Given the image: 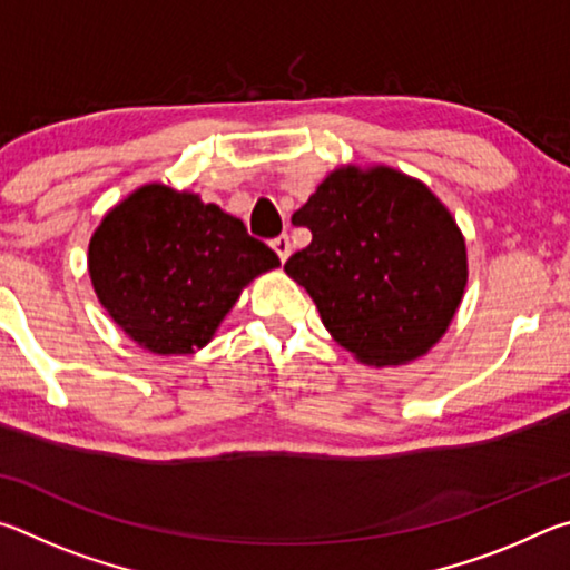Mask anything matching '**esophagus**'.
Listing matches in <instances>:
<instances>
[{"mask_svg": "<svg viewBox=\"0 0 570 570\" xmlns=\"http://www.w3.org/2000/svg\"><path fill=\"white\" fill-rule=\"evenodd\" d=\"M272 248L276 250V254H278V258H282V262H286V258L292 256V240H288V236H286V234L276 236V238L272 240Z\"/></svg>", "mask_w": 570, "mask_h": 570, "instance_id": "esophagus-1", "label": "esophagus"}]
</instances>
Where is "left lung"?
I'll use <instances>...</instances> for the list:
<instances>
[{
    "instance_id": "left-lung-1",
    "label": "left lung",
    "mask_w": 570,
    "mask_h": 570,
    "mask_svg": "<svg viewBox=\"0 0 570 570\" xmlns=\"http://www.w3.org/2000/svg\"><path fill=\"white\" fill-rule=\"evenodd\" d=\"M312 230L284 272L344 350L372 366L428 354L455 316L468 254L455 218L424 183L354 166L330 173L292 216Z\"/></svg>"
}]
</instances>
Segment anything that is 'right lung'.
<instances>
[{"label":"right lung","mask_w":570,"mask_h":570,"mask_svg":"<svg viewBox=\"0 0 570 570\" xmlns=\"http://www.w3.org/2000/svg\"><path fill=\"white\" fill-rule=\"evenodd\" d=\"M88 266L100 304L132 342L193 354L278 256L216 204L150 183L102 218Z\"/></svg>","instance_id":"1"}]
</instances>
